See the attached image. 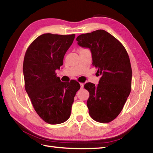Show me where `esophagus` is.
Returning <instances> with one entry per match:
<instances>
[{"mask_svg": "<svg viewBox=\"0 0 153 153\" xmlns=\"http://www.w3.org/2000/svg\"><path fill=\"white\" fill-rule=\"evenodd\" d=\"M79 85H80V88H84V84H83V83H80Z\"/></svg>", "mask_w": 153, "mask_h": 153, "instance_id": "esophagus-1", "label": "esophagus"}]
</instances>
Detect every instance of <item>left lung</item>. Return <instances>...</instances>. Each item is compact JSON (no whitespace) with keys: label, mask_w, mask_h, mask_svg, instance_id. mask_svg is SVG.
Returning <instances> with one entry per match:
<instances>
[{"label":"left lung","mask_w":153,"mask_h":153,"mask_svg":"<svg viewBox=\"0 0 153 153\" xmlns=\"http://www.w3.org/2000/svg\"><path fill=\"white\" fill-rule=\"evenodd\" d=\"M77 45L90 49L92 65L100 76L98 85L86 83L89 115L100 123H108L120 113L131 91L132 71L126 48L120 41L103 30L83 33Z\"/></svg>","instance_id":"left-lung-1"}]
</instances>
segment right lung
<instances>
[{
	"mask_svg": "<svg viewBox=\"0 0 153 153\" xmlns=\"http://www.w3.org/2000/svg\"><path fill=\"white\" fill-rule=\"evenodd\" d=\"M75 34L44 33L33 41L24 56L25 88L36 112L45 122L63 123L71 115L74 97L80 85L75 80L65 83L56 76Z\"/></svg>",
	"mask_w": 153,
	"mask_h": 153,
	"instance_id": "add662e5",
	"label": "right lung"
}]
</instances>
